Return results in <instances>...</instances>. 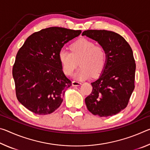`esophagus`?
<instances>
[{"mask_svg":"<svg viewBox=\"0 0 150 150\" xmlns=\"http://www.w3.org/2000/svg\"><path fill=\"white\" fill-rule=\"evenodd\" d=\"M81 85V83L78 82V81H73L72 82V85L74 86V87H77V86H80Z\"/></svg>","mask_w":150,"mask_h":150,"instance_id":"1","label":"esophagus"}]
</instances>
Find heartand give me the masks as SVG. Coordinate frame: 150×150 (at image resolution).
Masks as SVG:
<instances>
[{"mask_svg":"<svg viewBox=\"0 0 150 150\" xmlns=\"http://www.w3.org/2000/svg\"><path fill=\"white\" fill-rule=\"evenodd\" d=\"M71 52L62 49L58 53V59L62 65L63 73L69 76L79 65V67L74 75L78 80H85L99 75L105 68L106 54L104 48L95 45L86 38L79 39L70 45Z\"/></svg>","mask_w":150,"mask_h":150,"instance_id":"1","label":"heart"}]
</instances>
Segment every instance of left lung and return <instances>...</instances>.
I'll list each match as a JSON object with an SVG mask.
<instances>
[{"instance_id": "obj_1", "label": "left lung", "mask_w": 150, "mask_h": 150, "mask_svg": "<svg viewBox=\"0 0 150 150\" xmlns=\"http://www.w3.org/2000/svg\"><path fill=\"white\" fill-rule=\"evenodd\" d=\"M82 35L97 42L106 54L100 76L91 83L92 92L85 98L94 115L108 117L125 108L134 89L136 63L132 50L122 36L105 30H88Z\"/></svg>"}]
</instances>
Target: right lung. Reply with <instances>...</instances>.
Segmentation results:
<instances>
[{"label": "right lung", "mask_w": 150, "mask_h": 150, "mask_svg": "<svg viewBox=\"0 0 150 150\" xmlns=\"http://www.w3.org/2000/svg\"><path fill=\"white\" fill-rule=\"evenodd\" d=\"M81 30L50 27L28 38L18 52L12 68L18 100L39 115L52 113L63 101L71 81L65 75L58 53Z\"/></svg>", "instance_id": "obj_1"}]
</instances>
